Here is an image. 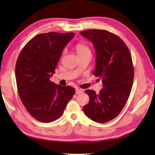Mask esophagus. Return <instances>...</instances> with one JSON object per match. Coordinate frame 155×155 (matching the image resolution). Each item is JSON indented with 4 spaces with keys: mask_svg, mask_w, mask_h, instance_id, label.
<instances>
[{
    "mask_svg": "<svg viewBox=\"0 0 155 155\" xmlns=\"http://www.w3.org/2000/svg\"><path fill=\"white\" fill-rule=\"evenodd\" d=\"M83 92V90L82 89H77V90H76V94H81Z\"/></svg>",
    "mask_w": 155,
    "mask_h": 155,
    "instance_id": "1",
    "label": "esophagus"
}]
</instances>
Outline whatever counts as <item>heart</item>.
<instances>
[{
    "label": "heart",
    "instance_id": "b5f03b06",
    "mask_svg": "<svg viewBox=\"0 0 155 155\" xmlns=\"http://www.w3.org/2000/svg\"><path fill=\"white\" fill-rule=\"evenodd\" d=\"M76 50H77L78 54H91L90 48L89 46L83 44H78L76 46Z\"/></svg>",
    "mask_w": 155,
    "mask_h": 155
}]
</instances>
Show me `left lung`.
<instances>
[{"label":"left lung","mask_w":155,"mask_h":155,"mask_svg":"<svg viewBox=\"0 0 155 155\" xmlns=\"http://www.w3.org/2000/svg\"><path fill=\"white\" fill-rule=\"evenodd\" d=\"M95 48L96 69L93 74L103 80V88L96 94L86 90L89 103L83 107L85 115L98 123H105L116 117L130 96L134 78L132 57L121 38L106 30L81 31Z\"/></svg>","instance_id":"left-lung-1"}]
</instances>
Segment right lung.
Instances as JSON below:
<instances>
[{"mask_svg":"<svg viewBox=\"0 0 155 155\" xmlns=\"http://www.w3.org/2000/svg\"><path fill=\"white\" fill-rule=\"evenodd\" d=\"M74 33L49 32L33 38L22 49L15 64L18 94L28 112L38 121L53 122L61 116L75 94L70 86L51 81L64 47Z\"/></svg>","mask_w":155,"mask_h":155,"instance_id":"1","label":"right lung"}]
</instances>
